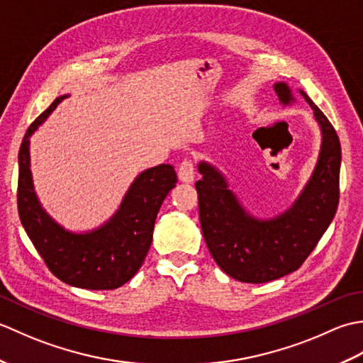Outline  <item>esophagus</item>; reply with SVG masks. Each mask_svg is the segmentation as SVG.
Wrapping results in <instances>:
<instances>
[{
    "mask_svg": "<svg viewBox=\"0 0 363 363\" xmlns=\"http://www.w3.org/2000/svg\"><path fill=\"white\" fill-rule=\"evenodd\" d=\"M177 176L182 182H191L195 179V165L190 159H184L177 168Z\"/></svg>",
    "mask_w": 363,
    "mask_h": 363,
    "instance_id": "34e87169",
    "label": "esophagus"
}]
</instances>
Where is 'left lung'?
Here are the masks:
<instances>
[{
  "mask_svg": "<svg viewBox=\"0 0 363 363\" xmlns=\"http://www.w3.org/2000/svg\"><path fill=\"white\" fill-rule=\"evenodd\" d=\"M284 104L293 96L287 84H274ZM321 126L323 143L312 179L291 209L273 220H256L243 211L223 176L206 162L198 169L199 221L217 265L234 279L250 284L274 281L304 264L337 212L340 196V140L334 126L303 90Z\"/></svg>",
  "mask_w": 363,
  "mask_h": 363,
  "instance_id": "1",
  "label": "left lung"
}]
</instances>
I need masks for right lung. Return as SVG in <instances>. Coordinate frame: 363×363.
<instances>
[{"label": "right lung", "mask_w": 363, "mask_h": 363, "mask_svg": "<svg viewBox=\"0 0 363 363\" xmlns=\"http://www.w3.org/2000/svg\"><path fill=\"white\" fill-rule=\"evenodd\" d=\"M64 96L33 121L18 152L17 206L21 225L45 265L62 282L87 290L118 289L133 277L148 254L154 223L177 176L162 164L137 176L118 212L89 234H73L50 218L35 196L29 169V135L56 109Z\"/></svg>", "instance_id": "add662e5"}]
</instances>
